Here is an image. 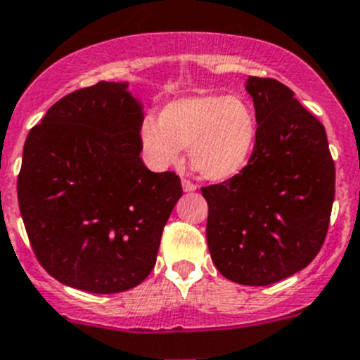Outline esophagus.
Wrapping results in <instances>:
<instances>
[{
  "label": "esophagus",
  "mask_w": 360,
  "mask_h": 360,
  "mask_svg": "<svg viewBox=\"0 0 360 360\" xmlns=\"http://www.w3.org/2000/svg\"><path fill=\"white\" fill-rule=\"evenodd\" d=\"M181 184H183V190L186 191V193H191V191L197 190V186H195V184L191 183V181H188V179L181 181Z\"/></svg>",
  "instance_id": "obj_1"
}]
</instances>
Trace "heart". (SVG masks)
I'll return each mask as SVG.
<instances>
[{
  "label": "heart",
  "mask_w": 360,
  "mask_h": 360,
  "mask_svg": "<svg viewBox=\"0 0 360 360\" xmlns=\"http://www.w3.org/2000/svg\"><path fill=\"white\" fill-rule=\"evenodd\" d=\"M257 135V116L250 103L225 95L177 98L160 110L158 121L146 117L141 128L153 165H176L183 149H190L191 169L212 183L232 179L246 169Z\"/></svg>",
  "instance_id": "heart-1"
}]
</instances>
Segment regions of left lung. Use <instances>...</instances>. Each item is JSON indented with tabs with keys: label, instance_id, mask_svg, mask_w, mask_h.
Wrapping results in <instances>:
<instances>
[{
	"label": "left lung",
	"instance_id": "8db88e82",
	"mask_svg": "<svg viewBox=\"0 0 360 360\" xmlns=\"http://www.w3.org/2000/svg\"><path fill=\"white\" fill-rule=\"evenodd\" d=\"M258 123L246 169L202 188L207 246L233 283L264 287L304 269L322 248L334 202L333 156L323 124L274 79L248 77Z\"/></svg>",
	"mask_w": 360,
	"mask_h": 360
}]
</instances>
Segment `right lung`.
<instances>
[{
  "instance_id": "obj_1",
  "label": "right lung",
  "mask_w": 360,
  "mask_h": 360,
  "mask_svg": "<svg viewBox=\"0 0 360 360\" xmlns=\"http://www.w3.org/2000/svg\"><path fill=\"white\" fill-rule=\"evenodd\" d=\"M128 82L56 102L31 128L17 179L20 214L44 269L91 294L130 290L156 264L179 176L141 158L144 105Z\"/></svg>"
}]
</instances>
